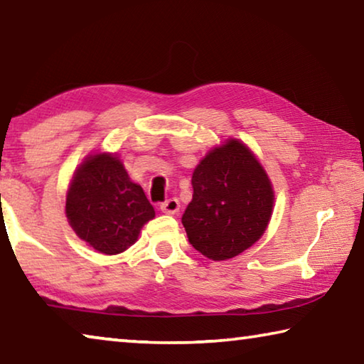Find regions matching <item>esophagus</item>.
I'll use <instances>...</instances> for the list:
<instances>
[{
    "instance_id": "obj_1",
    "label": "esophagus",
    "mask_w": 364,
    "mask_h": 364,
    "mask_svg": "<svg viewBox=\"0 0 364 364\" xmlns=\"http://www.w3.org/2000/svg\"><path fill=\"white\" fill-rule=\"evenodd\" d=\"M180 200L178 199H168L167 202H164L162 205H160V210H162L164 213L167 215H176L178 212H180Z\"/></svg>"
}]
</instances>
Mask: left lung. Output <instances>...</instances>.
<instances>
[{
  "instance_id": "obj_1",
  "label": "left lung",
  "mask_w": 364,
  "mask_h": 364,
  "mask_svg": "<svg viewBox=\"0 0 364 364\" xmlns=\"http://www.w3.org/2000/svg\"><path fill=\"white\" fill-rule=\"evenodd\" d=\"M193 200L183 215L189 242L210 260H228L267 231L274 191L263 165L242 141L207 152L193 173Z\"/></svg>"
}]
</instances>
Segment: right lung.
Wrapping results in <instances>:
<instances>
[{
    "label": "right lung",
    "mask_w": 364,
    "mask_h": 364,
    "mask_svg": "<svg viewBox=\"0 0 364 364\" xmlns=\"http://www.w3.org/2000/svg\"><path fill=\"white\" fill-rule=\"evenodd\" d=\"M65 215L77 236L106 255L125 252L156 217L143 188L133 183L117 154H90L67 189Z\"/></svg>",
    "instance_id": "right-lung-1"
}]
</instances>
